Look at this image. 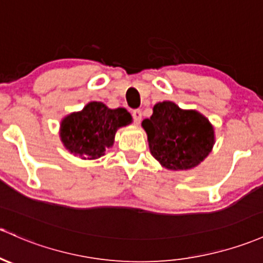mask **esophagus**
Wrapping results in <instances>:
<instances>
[{
  "mask_svg": "<svg viewBox=\"0 0 263 263\" xmlns=\"http://www.w3.org/2000/svg\"><path fill=\"white\" fill-rule=\"evenodd\" d=\"M132 115H133V119H134L135 124H139L140 121H142V110H139V109L133 110Z\"/></svg>",
  "mask_w": 263,
  "mask_h": 263,
  "instance_id": "1",
  "label": "esophagus"
}]
</instances>
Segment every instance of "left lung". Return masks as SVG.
I'll use <instances>...</instances> for the list:
<instances>
[{"instance_id":"obj_1","label":"left lung","mask_w":263,"mask_h":263,"mask_svg":"<svg viewBox=\"0 0 263 263\" xmlns=\"http://www.w3.org/2000/svg\"><path fill=\"white\" fill-rule=\"evenodd\" d=\"M151 153L164 168L187 171L211 153L214 129L196 110H183L173 101L155 104L153 115L142 123Z\"/></svg>"}]
</instances>
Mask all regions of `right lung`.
I'll list each match as a JSON object with an SVG mask.
<instances>
[{"label": "right lung", "instance_id": "add662e5", "mask_svg": "<svg viewBox=\"0 0 263 263\" xmlns=\"http://www.w3.org/2000/svg\"><path fill=\"white\" fill-rule=\"evenodd\" d=\"M130 123L126 109H109L104 103L91 101L81 111L64 118L60 138L70 153L81 159H98L112 146L118 129Z\"/></svg>", "mask_w": 263, "mask_h": 263}]
</instances>
